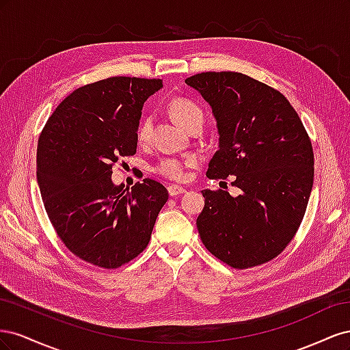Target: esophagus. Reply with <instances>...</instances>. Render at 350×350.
Here are the masks:
<instances>
[{"instance_id":"obj_1","label":"esophagus","mask_w":350,"mask_h":350,"mask_svg":"<svg viewBox=\"0 0 350 350\" xmlns=\"http://www.w3.org/2000/svg\"><path fill=\"white\" fill-rule=\"evenodd\" d=\"M167 193L171 197H176L179 194H184L185 193V188L181 185H169L167 187Z\"/></svg>"}]
</instances>
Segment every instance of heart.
I'll return each instance as SVG.
<instances>
[{
    "instance_id": "heart-1",
    "label": "heart",
    "mask_w": 350,
    "mask_h": 350,
    "mask_svg": "<svg viewBox=\"0 0 350 350\" xmlns=\"http://www.w3.org/2000/svg\"><path fill=\"white\" fill-rule=\"evenodd\" d=\"M167 109L171 112L172 118L183 126L188 129L194 121H203V109L200 105L187 98H175L167 103ZM153 129L152 116H143L137 126V140L139 143H146L150 139ZM196 162V159H179V157H165L159 161L154 166V171L166 178L171 179H184L187 176V169Z\"/></svg>"
}]
</instances>
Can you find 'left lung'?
Masks as SVG:
<instances>
[{
  "label": "left lung",
  "instance_id": "8db88e82",
  "mask_svg": "<svg viewBox=\"0 0 350 350\" xmlns=\"http://www.w3.org/2000/svg\"><path fill=\"white\" fill-rule=\"evenodd\" d=\"M217 121L210 179L234 175L241 189H204L197 228L204 247L243 270L278 257L301 226L314 181L312 144L283 94L242 72L207 71L185 80Z\"/></svg>",
  "mask_w": 350,
  "mask_h": 350
}]
</instances>
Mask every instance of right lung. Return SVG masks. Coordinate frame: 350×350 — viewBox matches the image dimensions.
<instances>
[{
	"instance_id": "obj_1",
	"label": "right lung",
	"mask_w": 350,
	"mask_h": 350,
	"mask_svg": "<svg viewBox=\"0 0 350 350\" xmlns=\"http://www.w3.org/2000/svg\"><path fill=\"white\" fill-rule=\"evenodd\" d=\"M161 79L109 77L74 90L38 140L36 176L57 235L79 258L118 269L150 241L167 189L150 178L113 185L112 167L137 152V126Z\"/></svg>"
}]
</instances>
